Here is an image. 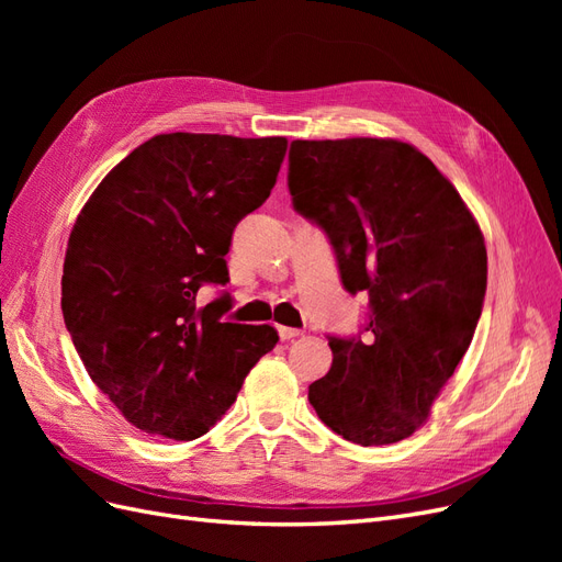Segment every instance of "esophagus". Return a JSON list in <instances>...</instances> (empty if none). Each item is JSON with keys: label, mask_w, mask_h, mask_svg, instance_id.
I'll use <instances>...</instances> for the list:
<instances>
[{"label": "esophagus", "mask_w": 562, "mask_h": 562, "mask_svg": "<svg viewBox=\"0 0 562 562\" xmlns=\"http://www.w3.org/2000/svg\"><path fill=\"white\" fill-rule=\"evenodd\" d=\"M302 335V330L300 328H285V326H279V337L281 339H295V337H300Z\"/></svg>", "instance_id": "1"}]
</instances>
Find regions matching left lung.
Wrapping results in <instances>:
<instances>
[{"mask_svg": "<svg viewBox=\"0 0 562 562\" xmlns=\"http://www.w3.org/2000/svg\"><path fill=\"white\" fill-rule=\"evenodd\" d=\"M288 190L326 232L342 285L370 300L368 339L328 337L333 366L310 403L351 443H398L427 422L479 326L481 227L431 159L401 140H293Z\"/></svg>", "mask_w": 562, "mask_h": 562, "instance_id": "left-lung-1", "label": "left lung"}]
</instances>
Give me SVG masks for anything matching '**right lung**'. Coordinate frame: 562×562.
I'll return each mask as SVG.
<instances>
[{"label":"right lung","mask_w":562,"mask_h":562,"mask_svg":"<svg viewBox=\"0 0 562 562\" xmlns=\"http://www.w3.org/2000/svg\"><path fill=\"white\" fill-rule=\"evenodd\" d=\"M285 138L155 135L81 209L63 265V318L95 386L133 427L192 440L223 417L279 335L223 323L232 232L277 182Z\"/></svg>","instance_id":"1"}]
</instances>
